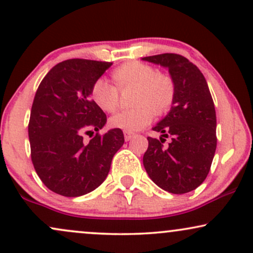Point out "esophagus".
<instances>
[{"label": "esophagus", "instance_id": "esophagus-1", "mask_svg": "<svg viewBox=\"0 0 253 253\" xmlns=\"http://www.w3.org/2000/svg\"><path fill=\"white\" fill-rule=\"evenodd\" d=\"M124 135H125V139L128 141V140H131L133 137H134V133L129 132V131H125L124 132Z\"/></svg>", "mask_w": 253, "mask_h": 253}]
</instances>
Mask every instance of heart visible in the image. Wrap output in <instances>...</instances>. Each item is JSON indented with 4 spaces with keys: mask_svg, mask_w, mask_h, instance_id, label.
<instances>
[{
    "mask_svg": "<svg viewBox=\"0 0 253 253\" xmlns=\"http://www.w3.org/2000/svg\"><path fill=\"white\" fill-rule=\"evenodd\" d=\"M115 85L105 78H98L91 87V98L105 113H114L120 105V90L134 87L131 109L124 110L110 118L114 128L139 131L154 119L155 113L163 115L171 108L175 99V83L167 74L139 61H131L114 69Z\"/></svg>",
    "mask_w": 253,
    "mask_h": 253,
    "instance_id": "b5f03b06",
    "label": "heart"
}]
</instances>
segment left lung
<instances>
[{"mask_svg":"<svg viewBox=\"0 0 253 253\" xmlns=\"http://www.w3.org/2000/svg\"><path fill=\"white\" fill-rule=\"evenodd\" d=\"M143 60L168 67L175 83L170 112L148 137L143 157L150 179L165 191L182 194L196 190L207 179L217 145L216 112L207 80L199 68L179 54H160ZM166 137L171 143L166 147Z\"/></svg>","mask_w":253,"mask_h":253,"instance_id":"left-lung-1","label":"left lung"}]
</instances>
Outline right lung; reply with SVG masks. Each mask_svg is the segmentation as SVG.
Listing matches in <instances>:
<instances>
[{
  "label": "right lung",
  "instance_id": "right-lung-1",
  "mask_svg": "<svg viewBox=\"0 0 253 253\" xmlns=\"http://www.w3.org/2000/svg\"><path fill=\"white\" fill-rule=\"evenodd\" d=\"M112 65L85 59L62 61L38 86L29 122L31 160L52 192L79 197L93 191L105 180L113 156L124 145L120 128L99 133L107 115L91 99L93 83ZM85 135L94 137L85 143Z\"/></svg>",
  "mask_w": 253,
  "mask_h": 253
}]
</instances>
